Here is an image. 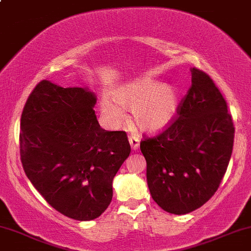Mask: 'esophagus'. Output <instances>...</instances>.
<instances>
[{"mask_svg": "<svg viewBox=\"0 0 251 251\" xmlns=\"http://www.w3.org/2000/svg\"><path fill=\"white\" fill-rule=\"evenodd\" d=\"M128 141H129V145H131L132 150L137 151L139 149V145H140V139H139L138 137H135V135H129Z\"/></svg>", "mask_w": 251, "mask_h": 251, "instance_id": "esophagus-1", "label": "esophagus"}]
</instances>
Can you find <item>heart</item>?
<instances>
[{
	"mask_svg": "<svg viewBox=\"0 0 251 251\" xmlns=\"http://www.w3.org/2000/svg\"><path fill=\"white\" fill-rule=\"evenodd\" d=\"M132 108V118L141 131L156 132L173 119L177 108V92L174 87L160 85L150 78H141L123 85L113 92V97L105 96L100 101V110L113 125L125 120V111L120 106Z\"/></svg>",
	"mask_w": 251,
	"mask_h": 251,
	"instance_id": "b5f03b06",
	"label": "heart"
}]
</instances>
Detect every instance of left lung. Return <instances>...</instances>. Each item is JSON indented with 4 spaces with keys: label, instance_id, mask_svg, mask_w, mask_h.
I'll return each instance as SVG.
<instances>
[{
    "label": "left lung",
    "instance_id": "obj_1",
    "mask_svg": "<svg viewBox=\"0 0 251 251\" xmlns=\"http://www.w3.org/2000/svg\"><path fill=\"white\" fill-rule=\"evenodd\" d=\"M192 86L165 131L144 138L147 185L159 207L182 215L203 206L219 188L234 146L227 101L206 72L192 69Z\"/></svg>",
    "mask_w": 251,
    "mask_h": 251
}]
</instances>
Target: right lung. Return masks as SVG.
<instances>
[{
	"label": "right lung",
	"mask_w": 251,
	"mask_h": 251,
	"mask_svg": "<svg viewBox=\"0 0 251 251\" xmlns=\"http://www.w3.org/2000/svg\"><path fill=\"white\" fill-rule=\"evenodd\" d=\"M95 93L42 80L21 117L23 170L57 212L78 221L99 217L112 201V181L131 153L127 134L99 125Z\"/></svg>",
	"instance_id": "add662e5"
}]
</instances>
